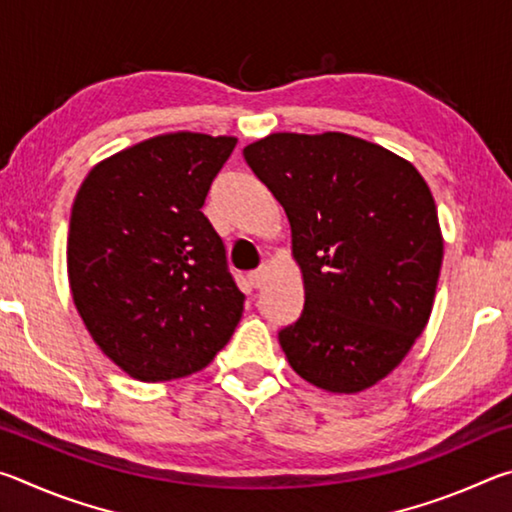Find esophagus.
Here are the masks:
<instances>
[{
	"label": "esophagus",
	"mask_w": 512,
	"mask_h": 512,
	"mask_svg": "<svg viewBox=\"0 0 512 512\" xmlns=\"http://www.w3.org/2000/svg\"><path fill=\"white\" fill-rule=\"evenodd\" d=\"M264 277H266V268H264V266H262V268H257V271H253V273L248 275L250 287H253V289H259V287H262Z\"/></svg>",
	"instance_id": "obj_1"
}]
</instances>
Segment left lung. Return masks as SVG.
<instances>
[{
	"label": "left lung",
	"mask_w": 512,
	"mask_h": 512,
	"mask_svg": "<svg viewBox=\"0 0 512 512\" xmlns=\"http://www.w3.org/2000/svg\"><path fill=\"white\" fill-rule=\"evenodd\" d=\"M244 158L287 212L305 309L277 339L327 393H361L427 327L443 264L431 189L409 160L345 133H273Z\"/></svg>",
	"instance_id": "left-lung-1"
}]
</instances>
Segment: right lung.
Listing matches in <instances>:
<instances>
[{
    "label": "right lung",
    "mask_w": 512,
    "mask_h": 512,
    "mask_svg": "<svg viewBox=\"0 0 512 512\" xmlns=\"http://www.w3.org/2000/svg\"><path fill=\"white\" fill-rule=\"evenodd\" d=\"M237 137L167 133L101 160L74 198L67 275L106 357L140 381L203 370L230 341L244 293L201 212Z\"/></svg>",
    "instance_id": "1"
}]
</instances>
